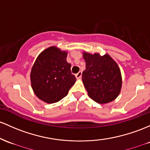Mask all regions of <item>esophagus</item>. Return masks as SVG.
Masks as SVG:
<instances>
[{"label": "esophagus", "instance_id": "34e87169", "mask_svg": "<svg viewBox=\"0 0 150 150\" xmlns=\"http://www.w3.org/2000/svg\"><path fill=\"white\" fill-rule=\"evenodd\" d=\"M75 77H76L77 79L81 78V77H82V72H81V71L78 72V73H77L76 75H75Z\"/></svg>", "mask_w": 150, "mask_h": 150}]
</instances>
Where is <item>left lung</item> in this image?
Instances as JSON below:
<instances>
[{
    "label": "left lung",
    "instance_id": "obj_1",
    "mask_svg": "<svg viewBox=\"0 0 150 150\" xmlns=\"http://www.w3.org/2000/svg\"><path fill=\"white\" fill-rule=\"evenodd\" d=\"M86 69L82 80L92 100L100 104L114 100L120 93L121 72L119 67L108 55L84 52Z\"/></svg>",
    "mask_w": 150,
    "mask_h": 150
}]
</instances>
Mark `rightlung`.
Wrapping results in <instances>:
<instances>
[{"mask_svg": "<svg viewBox=\"0 0 150 150\" xmlns=\"http://www.w3.org/2000/svg\"><path fill=\"white\" fill-rule=\"evenodd\" d=\"M67 52L56 47L43 50L36 59L30 72L32 88L39 99L47 103L60 101L68 93L76 78L71 72Z\"/></svg>", "mask_w": 150, "mask_h": 150, "instance_id": "1", "label": "right lung"}]
</instances>
